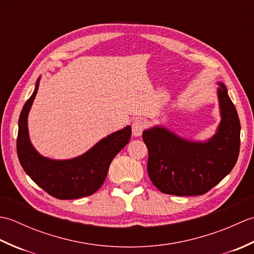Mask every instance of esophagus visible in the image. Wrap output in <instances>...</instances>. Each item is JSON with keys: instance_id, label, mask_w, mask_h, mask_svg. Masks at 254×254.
<instances>
[{"instance_id": "obj_1", "label": "esophagus", "mask_w": 254, "mask_h": 254, "mask_svg": "<svg viewBox=\"0 0 254 254\" xmlns=\"http://www.w3.org/2000/svg\"><path fill=\"white\" fill-rule=\"evenodd\" d=\"M146 127V124L142 120V119H136V120L133 121L132 124V133L134 136H141L143 131Z\"/></svg>"}]
</instances>
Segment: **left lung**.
<instances>
[{
    "mask_svg": "<svg viewBox=\"0 0 254 254\" xmlns=\"http://www.w3.org/2000/svg\"><path fill=\"white\" fill-rule=\"evenodd\" d=\"M218 85L222 120L207 141H190L157 126L143 132L148 149V176L160 192L177 196L202 195L235 167L240 149V121L225 84Z\"/></svg>",
    "mask_w": 254,
    "mask_h": 254,
    "instance_id": "obj_1",
    "label": "left lung"
}]
</instances>
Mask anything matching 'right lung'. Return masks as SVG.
Instances as JSON below:
<instances>
[{
  "instance_id": "1",
  "label": "right lung",
  "mask_w": 254,
  "mask_h": 254,
  "mask_svg": "<svg viewBox=\"0 0 254 254\" xmlns=\"http://www.w3.org/2000/svg\"><path fill=\"white\" fill-rule=\"evenodd\" d=\"M40 77L30 98L26 101L18 120L17 155L19 163L31 180L59 199H74L94 194L105 182L115 156L131 138L127 126L95 144L87 152L72 159L44 157L32 146L28 133V113L39 87Z\"/></svg>"
}]
</instances>
